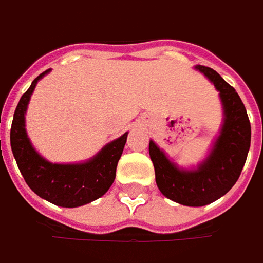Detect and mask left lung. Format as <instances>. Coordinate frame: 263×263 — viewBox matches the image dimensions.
<instances>
[{
  "instance_id": "1",
  "label": "left lung",
  "mask_w": 263,
  "mask_h": 263,
  "mask_svg": "<svg viewBox=\"0 0 263 263\" xmlns=\"http://www.w3.org/2000/svg\"><path fill=\"white\" fill-rule=\"evenodd\" d=\"M197 69L220 91L225 109L222 132L209 158L197 170H179L168 161L164 152L160 151L152 140L149 142V157L158 190L167 198L191 207L213 203L235 185L241 175L252 138L250 121L235 88L212 68L198 65Z\"/></svg>"
}]
</instances>
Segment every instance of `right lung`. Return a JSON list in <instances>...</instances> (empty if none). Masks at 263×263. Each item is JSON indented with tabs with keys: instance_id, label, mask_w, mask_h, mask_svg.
<instances>
[{
	"instance_id": "add662e5",
	"label": "right lung",
	"mask_w": 263,
	"mask_h": 263,
	"mask_svg": "<svg viewBox=\"0 0 263 263\" xmlns=\"http://www.w3.org/2000/svg\"><path fill=\"white\" fill-rule=\"evenodd\" d=\"M40 73L20 98L14 111L10 143L20 173L28 186L41 198L60 207H78L98 200L111 188L117 164L124 149L127 133L108 143L98 155L83 164H51L32 148L25 130V112Z\"/></svg>"
}]
</instances>
